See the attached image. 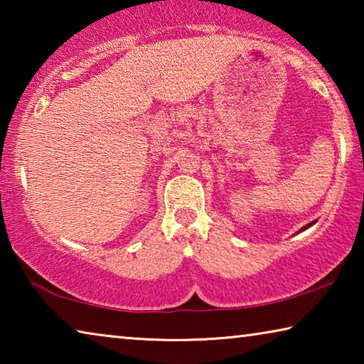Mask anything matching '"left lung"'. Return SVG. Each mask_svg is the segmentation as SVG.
Segmentation results:
<instances>
[{
    "label": "left lung",
    "instance_id": "1",
    "mask_svg": "<svg viewBox=\"0 0 364 364\" xmlns=\"http://www.w3.org/2000/svg\"><path fill=\"white\" fill-rule=\"evenodd\" d=\"M311 225H315V221H313V223H310V225H306V226H304V228H301V231H304V230H306V228H310Z\"/></svg>",
    "mask_w": 364,
    "mask_h": 364
}]
</instances>
